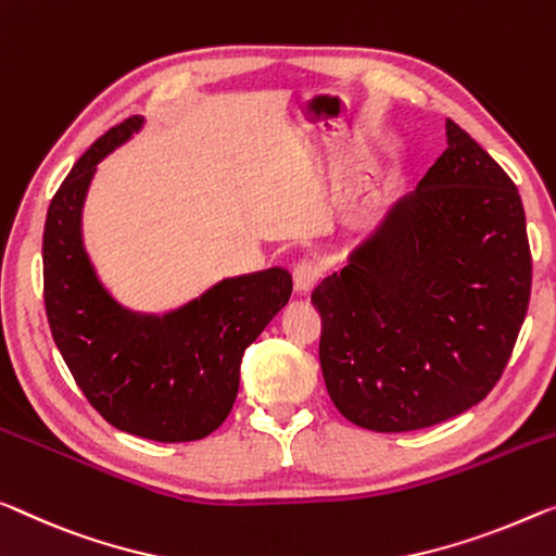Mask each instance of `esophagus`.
<instances>
[{
  "instance_id": "obj_1",
  "label": "esophagus",
  "mask_w": 556,
  "mask_h": 556,
  "mask_svg": "<svg viewBox=\"0 0 556 556\" xmlns=\"http://www.w3.org/2000/svg\"><path fill=\"white\" fill-rule=\"evenodd\" d=\"M292 277H294V289L300 294H309L314 287H317V281L321 277V267L317 262L312 260H302L294 264L292 269Z\"/></svg>"
}]
</instances>
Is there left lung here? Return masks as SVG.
Instances as JSON below:
<instances>
[{"instance_id":"1","label":"left lung","mask_w":556,"mask_h":556,"mask_svg":"<svg viewBox=\"0 0 556 556\" xmlns=\"http://www.w3.org/2000/svg\"><path fill=\"white\" fill-rule=\"evenodd\" d=\"M532 289L515 181L446 119V149L312 292L334 407L371 432L467 412L500 382Z\"/></svg>"}]
</instances>
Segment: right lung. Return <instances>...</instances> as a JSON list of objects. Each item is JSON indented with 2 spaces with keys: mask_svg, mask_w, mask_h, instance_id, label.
Masks as SVG:
<instances>
[{
  "mask_svg": "<svg viewBox=\"0 0 556 556\" xmlns=\"http://www.w3.org/2000/svg\"><path fill=\"white\" fill-rule=\"evenodd\" d=\"M112 127L79 156L47 210L41 262L56 350L89 404L122 432L152 442H194L222 427L239 392L242 354L292 294L271 267L229 277L167 314L122 306L99 281L81 237L97 164L142 129Z\"/></svg>",
  "mask_w": 556,
  "mask_h": 556,
  "instance_id": "add662e5",
  "label": "right lung"
}]
</instances>
